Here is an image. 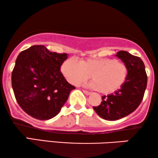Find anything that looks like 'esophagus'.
<instances>
[{
    "label": "esophagus",
    "instance_id": "34e87169",
    "mask_svg": "<svg viewBox=\"0 0 158 158\" xmlns=\"http://www.w3.org/2000/svg\"><path fill=\"white\" fill-rule=\"evenodd\" d=\"M83 92L85 94H86V95H90L91 94V92L88 91H85V90H83Z\"/></svg>",
    "mask_w": 158,
    "mask_h": 158
}]
</instances>
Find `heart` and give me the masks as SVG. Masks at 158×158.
<instances>
[{
    "mask_svg": "<svg viewBox=\"0 0 158 158\" xmlns=\"http://www.w3.org/2000/svg\"><path fill=\"white\" fill-rule=\"evenodd\" d=\"M61 72L71 84L78 85L90 77V85L104 94H112L123 85L128 67L123 62L110 58H88L77 61L70 58L61 65Z\"/></svg>",
    "mask_w": 158,
    "mask_h": 158,
    "instance_id": "b5f03b06",
    "label": "heart"
}]
</instances>
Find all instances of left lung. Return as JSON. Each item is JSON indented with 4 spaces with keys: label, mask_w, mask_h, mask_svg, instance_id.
Segmentation results:
<instances>
[{
    "label": "left lung",
    "mask_w": 158,
    "mask_h": 158,
    "mask_svg": "<svg viewBox=\"0 0 158 158\" xmlns=\"http://www.w3.org/2000/svg\"><path fill=\"white\" fill-rule=\"evenodd\" d=\"M128 67V77L123 85L114 94L102 97L100 105L93 106L95 112L106 120L121 119L137 109L147 88V75L143 61L126 51L115 55Z\"/></svg>",
    "instance_id": "left-lung-1"
}]
</instances>
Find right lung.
I'll list each match as a JSON object with an SVG mask.
<instances>
[{"label":"right lung","instance_id":"1","mask_svg":"<svg viewBox=\"0 0 158 158\" xmlns=\"http://www.w3.org/2000/svg\"><path fill=\"white\" fill-rule=\"evenodd\" d=\"M67 54L52 52L35 45L17 56L11 74L14 96L21 108L32 118L52 119L60 112L75 89L61 74Z\"/></svg>","mask_w":158,"mask_h":158}]
</instances>
